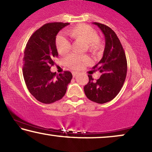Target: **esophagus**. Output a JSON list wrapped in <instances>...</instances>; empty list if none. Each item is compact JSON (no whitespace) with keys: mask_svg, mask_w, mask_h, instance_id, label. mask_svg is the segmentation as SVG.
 <instances>
[{"mask_svg":"<svg viewBox=\"0 0 152 152\" xmlns=\"http://www.w3.org/2000/svg\"><path fill=\"white\" fill-rule=\"evenodd\" d=\"M78 74V73L77 72H73L72 73V75H73V77H75V76H76V75H77Z\"/></svg>","mask_w":152,"mask_h":152,"instance_id":"1","label":"esophagus"}]
</instances>
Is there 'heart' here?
<instances>
[{
  "instance_id": "heart-1",
  "label": "heart",
  "mask_w": 152,
  "mask_h": 152,
  "mask_svg": "<svg viewBox=\"0 0 152 152\" xmlns=\"http://www.w3.org/2000/svg\"><path fill=\"white\" fill-rule=\"evenodd\" d=\"M68 34L74 41L86 43L88 50L93 55H98L103 49V43L99 38L97 32L89 25L81 24L71 28ZM55 44L57 52L64 55L68 53L71 48L70 42L62 34L57 36ZM67 66L77 70L89 64L90 59L86 55H72L66 59Z\"/></svg>"
}]
</instances>
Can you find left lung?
Instances as JSON below:
<instances>
[{"mask_svg":"<svg viewBox=\"0 0 152 152\" xmlns=\"http://www.w3.org/2000/svg\"><path fill=\"white\" fill-rule=\"evenodd\" d=\"M100 28L105 38V48L101 60L93 67L102 75L96 81L88 75L89 81L84 92L90 100L104 104L118 95L127 74V60L123 46L115 32L106 25L93 22Z\"/></svg>","mask_w":152,"mask_h":152,"instance_id":"obj_1","label":"left lung"}]
</instances>
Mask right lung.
Here are the masks:
<instances>
[{
    "mask_svg": "<svg viewBox=\"0 0 152 152\" xmlns=\"http://www.w3.org/2000/svg\"><path fill=\"white\" fill-rule=\"evenodd\" d=\"M69 23L52 22L44 24L32 34L24 50L23 76L29 93L38 101L51 104L59 100L71 82L70 72L56 75L50 71L58 57L55 44L58 32Z\"/></svg>",
    "mask_w": 152,
    "mask_h": 152,
    "instance_id": "add662e5",
    "label": "right lung"
}]
</instances>
